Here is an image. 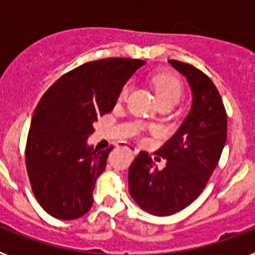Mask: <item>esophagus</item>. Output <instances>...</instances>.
Masks as SVG:
<instances>
[{
  "mask_svg": "<svg viewBox=\"0 0 255 255\" xmlns=\"http://www.w3.org/2000/svg\"><path fill=\"white\" fill-rule=\"evenodd\" d=\"M125 147L128 148V149H129L130 152L134 153V154H135V153H138V149H136V148H135V147H128V145H125Z\"/></svg>",
  "mask_w": 255,
  "mask_h": 255,
  "instance_id": "34e87169",
  "label": "esophagus"
}]
</instances>
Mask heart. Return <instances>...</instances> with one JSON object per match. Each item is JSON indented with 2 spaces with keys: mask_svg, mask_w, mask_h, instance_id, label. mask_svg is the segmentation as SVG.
<instances>
[{
  "mask_svg": "<svg viewBox=\"0 0 255 255\" xmlns=\"http://www.w3.org/2000/svg\"><path fill=\"white\" fill-rule=\"evenodd\" d=\"M152 83L154 85V89L157 92L159 101L162 105L170 103V105H176L181 100L182 93H184V88L182 83L176 75L170 73H159L155 74L152 78ZM130 91V85L125 84L121 88L120 93H119V100L125 101L128 98V94Z\"/></svg>",
  "mask_w": 255,
  "mask_h": 255,
  "instance_id": "obj_1",
  "label": "heart"
}]
</instances>
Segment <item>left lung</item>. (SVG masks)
I'll list each match as a JSON object with an SVG mask.
<instances>
[{"instance_id":"left-lung-1","label":"left lung","mask_w":255,"mask_h":255,"mask_svg":"<svg viewBox=\"0 0 255 255\" xmlns=\"http://www.w3.org/2000/svg\"><path fill=\"white\" fill-rule=\"evenodd\" d=\"M168 62L188 79L193 106L175 135L155 152L166 159L162 170L144 150L129 168L130 195L154 216L177 213L199 197L217 167L227 138V114L213 82L193 65Z\"/></svg>"}]
</instances>
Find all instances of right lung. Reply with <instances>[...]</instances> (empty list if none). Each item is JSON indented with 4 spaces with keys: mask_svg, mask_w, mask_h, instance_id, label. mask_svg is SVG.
<instances>
[{
    "mask_svg": "<svg viewBox=\"0 0 255 255\" xmlns=\"http://www.w3.org/2000/svg\"><path fill=\"white\" fill-rule=\"evenodd\" d=\"M144 64L121 57L91 61L64 74L40 98L26 139L25 164L33 194L52 217L75 220L92 208L96 181L114 147L93 149L87 139Z\"/></svg>",
    "mask_w": 255,
    "mask_h": 255,
    "instance_id": "add662e5",
    "label": "right lung"
}]
</instances>
